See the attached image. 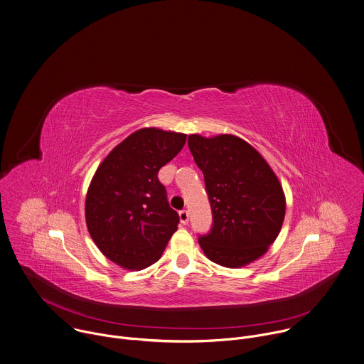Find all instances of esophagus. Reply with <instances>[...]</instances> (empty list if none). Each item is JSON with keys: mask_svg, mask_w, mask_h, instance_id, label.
<instances>
[{"mask_svg": "<svg viewBox=\"0 0 364 364\" xmlns=\"http://www.w3.org/2000/svg\"><path fill=\"white\" fill-rule=\"evenodd\" d=\"M178 215H180V221L186 225L188 223V211L187 210H181Z\"/></svg>", "mask_w": 364, "mask_h": 364, "instance_id": "esophagus-1", "label": "esophagus"}]
</instances>
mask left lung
<instances>
[{"label":"left lung","instance_id":"obj_1","mask_svg":"<svg viewBox=\"0 0 364 364\" xmlns=\"http://www.w3.org/2000/svg\"><path fill=\"white\" fill-rule=\"evenodd\" d=\"M188 149L204 174L213 227L200 235L204 255L237 269L262 257L277 238L284 214L283 187L262 154L231 134L188 136Z\"/></svg>","mask_w":364,"mask_h":364}]
</instances>
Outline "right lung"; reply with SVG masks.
Listing matches in <instances>:
<instances>
[{"instance_id":"obj_1","label":"right lung","mask_w":364,"mask_h":364,"mask_svg":"<svg viewBox=\"0 0 364 364\" xmlns=\"http://www.w3.org/2000/svg\"><path fill=\"white\" fill-rule=\"evenodd\" d=\"M186 134L154 127L121 141L98 166L85 197L87 228L100 252L127 270L156 263L180 223L159 170L184 147Z\"/></svg>"}]
</instances>
